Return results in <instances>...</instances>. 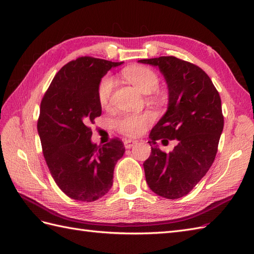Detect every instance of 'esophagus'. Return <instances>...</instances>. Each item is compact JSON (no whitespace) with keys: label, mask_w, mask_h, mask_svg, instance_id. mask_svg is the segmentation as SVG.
Segmentation results:
<instances>
[{"label":"esophagus","mask_w":254,"mask_h":254,"mask_svg":"<svg viewBox=\"0 0 254 254\" xmlns=\"http://www.w3.org/2000/svg\"><path fill=\"white\" fill-rule=\"evenodd\" d=\"M136 143H137V141H134V139H126V141H124V147H126V148H131Z\"/></svg>","instance_id":"1"}]
</instances>
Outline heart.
Listing matches in <instances>:
<instances>
[{
	"instance_id": "heart-1",
	"label": "heart",
	"mask_w": 254,
	"mask_h": 254,
	"mask_svg": "<svg viewBox=\"0 0 254 254\" xmlns=\"http://www.w3.org/2000/svg\"><path fill=\"white\" fill-rule=\"evenodd\" d=\"M123 75L143 94H150L158 88L159 77L152 68L146 66H131L123 71ZM115 87V79L110 75H105L97 86V99L100 106L106 107L110 100ZM150 112L124 113L113 120V127L118 132L127 136H137L148 124L153 122Z\"/></svg>"
}]
</instances>
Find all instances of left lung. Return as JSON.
Listing matches in <instances>:
<instances>
[{
  "label": "left lung",
  "instance_id": "1",
  "mask_svg": "<svg viewBox=\"0 0 254 254\" xmlns=\"http://www.w3.org/2000/svg\"><path fill=\"white\" fill-rule=\"evenodd\" d=\"M157 66L168 85V109L149 134L152 153L144 163L148 187L158 195L175 199L192 191L216 157L224 128L222 100L201 67L176 57L144 59ZM158 139H177L167 154L155 145Z\"/></svg>",
  "mask_w": 254,
  "mask_h": 254
}]
</instances>
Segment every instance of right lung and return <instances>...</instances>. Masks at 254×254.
<instances>
[{
    "label": "right lung",
    "mask_w": 254,
    "mask_h": 254,
    "mask_svg": "<svg viewBox=\"0 0 254 254\" xmlns=\"http://www.w3.org/2000/svg\"><path fill=\"white\" fill-rule=\"evenodd\" d=\"M121 64L80 57L56 74L41 100L37 127L42 153L58 187L76 201L93 202L108 193L115 166L126 152L119 138L102 146L91 143L89 127L101 115L99 80Z\"/></svg>",
    "instance_id": "right-lung-1"
}]
</instances>
